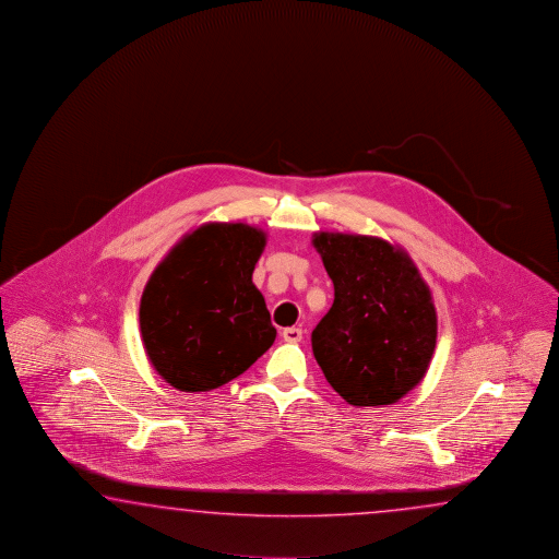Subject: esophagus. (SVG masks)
Returning <instances> with one entry per match:
<instances>
[{"label":"esophagus","mask_w":559,"mask_h":559,"mask_svg":"<svg viewBox=\"0 0 559 559\" xmlns=\"http://www.w3.org/2000/svg\"><path fill=\"white\" fill-rule=\"evenodd\" d=\"M282 337H284L285 342H289V344H297V342H301L304 332L299 328H285L284 332H282Z\"/></svg>","instance_id":"esophagus-1"}]
</instances>
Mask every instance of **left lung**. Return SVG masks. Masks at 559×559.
<instances>
[{"label":"left lung","instance_id":"obj_1","mask_svg":"<svg viewBox=\"0 0 559 559\" xmlns=\"http://www.w3.org/2000/svg\"><path fill=\"white\" fill-rule=\"evenodd\" d=\"M313 248L333 282V306L311 332L325 380L347 404H395L424 380L438 316L428 284L400 246L318 231Z\"/></svg>","mask_w":559,"mask_h":559}]
</instances>
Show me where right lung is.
I'll return each mask as SVG.
<instances>
[{
  "label": "right lung",
  "mask_w": 559,
  "mask_h": 559,
  "mask_svg": "<svg viewBox=\"0 0 559 559\" xmlns=\"http://www.w3.org/2000/svg\"><path fill=\"white\" fill-rule=\"evenodd\" d=\"M265 231L210 222L186 234L147 280L140 304L143 347L179 392H210L241 376L275 340L251 282Z\"/></svg>",
  "instance_id": "right-lung-1"
}]
</instances>
